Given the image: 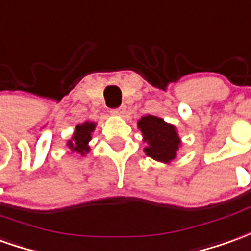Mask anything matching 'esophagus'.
<instances>
[{
    "instance_id": "esophagus-1",
    "label": "esophagus",
    "mask_w": 251,
    "mask_h": 251,
    "mask_svg": "<svg viewBox=\"0 0 251 251\" xmlns=\"http://www.w3.org/2000/svg\"><path fill=\"white\" fill-rule=\"evenodd\" d=\"M124 113H125V107H124V106L113 108V110H111V114H113V115H122Z\"/></svg>"
}]
</instances>
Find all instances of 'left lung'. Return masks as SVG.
I'll list each match as a JSON object with an SVG mask.
<instances>
[{
  "label": "left lung",
  "mask_w": 251,
  "mask_h": 251,
  "mask_svg": "<svg viewBox=\"0 0 251 251\" xmlns=\"http://www.w3.org/2000/svg\"><path fill=\"white\" fill-rule=\"evenodd\" d=\"M138 127L143 131L144 143H147L144 150L147 155L163 163L175 159L180 144L175 126L166 124L155 115H145L138 121Z\"/></svg>",
  "instance_id": "8db88e82"
}]
</instances>
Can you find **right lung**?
<instances>
[{
  "label": "right lung",
  "mask_w": 251,
  "mask_h": 251,
  "mask_svg": "<svg viewBox=\"0 0 251 251\" xmlns=\"http://www.w3.org/2000/svg\"><path fill=\"white\" fill-rule=\"evenodd\" d=\"M94 130H95V124L94 122H84L81 125H77L73 138L71 141H68V147L73 152H77V153H81V155L88 153V143Z\"/></svg>",
  "instance_id": "add662e5"
}]
</instances>
